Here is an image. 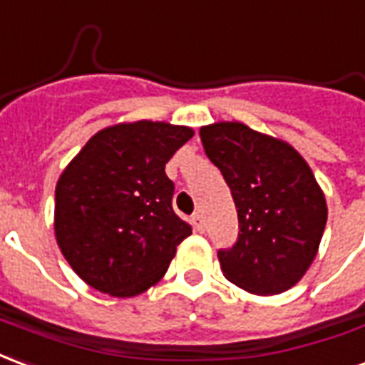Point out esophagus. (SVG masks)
<instances>
[{
    "label": "esophagus",
    "instance_id": "1",
    "mask_svg": "<svg viewBox=\"0 0 365 365\" xmlns=\"http://www.w3.org/2000/svg\"><path fill=\"white\" fill-rule=\"evenodd\" d=\"M192 225H194V230L198 231V233H202V231H204V220H202L200 214L192 215Z\"/></svg>",
    "mask_w": 365,
    "mask_h": 365
}]
</instances>
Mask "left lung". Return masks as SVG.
Wrapping results in <instances>:
<instances>
[{
    "label": "left lung",
    "mask_w": 365,
    "mask_h": 365,
    "mask_svg": "<svg viewBox=\"0 0 365 365\" xmlns=\"http://www.w3.org/2000/svg\"><path fill=\"white\" fill-rule=\"evenodd\" d=\"M200 138L239 215L237 243L217 252L223 276L255 295L294 288L317 257L329 212L311 167L294 145L243 122L202 126Z\"/></svg>",
    "instance_id": "left-lung-1"
}]
</instances>
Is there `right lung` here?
<instances>
[{
  "instance_id": "add662e5",
  "label": "right lung",
  "mask_w": 365,
  "mask_h": 365,
  "mask_svg": "<svg viewBox=\"0 0 365 365\" xmlns=\"http://www.w3.org/2000/svg\"><path fill=\"white\" fill-rule=\"evenodd\" d=\"M194 135L169 122H118L91 135L56 182L54 235L91 288L134 297L155 286L192 230L171 206L165 163Z\"/></svg>"
}]
</instances>
